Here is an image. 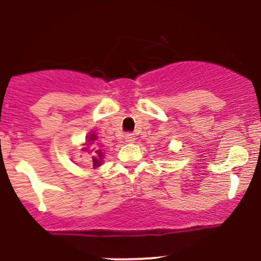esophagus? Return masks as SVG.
Instances as JSON below:
<instances>
[{"instance_id": "obj_1", "label": "esophagus", "mask_w": 261, "mask_h": 261, "mask_svg": "<svg viewBox=\"0 0 261 261\" xmlns=\"http://www.w3.org/2000/svg\"><path fill=\"white\" fill-rule=\"evenodd\" d=\"M124 141L127 142V143H134V141H136V137H134V134L128 133V134H125Z\"/></svg>"}]
</instances>
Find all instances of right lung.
Segmentation results:
<instances>
[{
	"mask_svg": "<svg viewBox=\"0 0 261 261\" xmlns=\"http://www.w3.org/2000/svg\"><path fill=\"white\" fill-rule=\"evenodd\" d=\"M97 141V136L92 130H90L89 136H86V141L82 144L81 151L87 152V153H92V167L96 169L102 165V160H104V153L101 149H97L95 147V142Z\"/></svg>",
	"mask_w": 261,
	"mask_h": 261,
	"instance_id": "obj_1",
	"label": "right lung"
}]
</instances>
